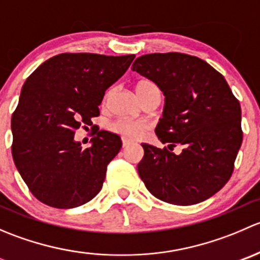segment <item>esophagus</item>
Returning <instances> with one entry per match:
<instances>
[{"instance_id": "obj_1", "label": "esophagus", "mask_w": 260, "mask_h": 260, "mask_svg": "<svg viewBox=\"0 0 260 260\" xmlns=\"http://www.w3.org/2000/svg\"><path fill=\"white\" fill-rule=\"evenodd\" d=\"M129 143H131L129 140H127V138H122V145H123V147H127L128 145H129Z\"/></svg>"}]
</instances>
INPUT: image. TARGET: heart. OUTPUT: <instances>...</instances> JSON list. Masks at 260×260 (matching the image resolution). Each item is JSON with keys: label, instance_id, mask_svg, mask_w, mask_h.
Segmentation results:
<instances>
[{"label": "heart", "instance_id": "1", "mask_svg": "<svg viewBox=\"0 0 260 260\" xmlns=\"http://www.w3.org/2000/svg\"><path fill=\"white\" fill-rule=\"evenodd\" d=\"M153 89H158L156 85H154L152 81L148 80H143L140 81L137 84V90L138 96H142L145 95L147 91L149 90H153ZM147 128V124L142 120H133V119H118L115 120L111 124V129L113 132L118 133V135L123 136V137H127V138H137L140 136H142V133L145 132Z\"/></svg>", "mask_w": 260, "mask_h": 260}]
</instances>
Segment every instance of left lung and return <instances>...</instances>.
I'll use <instances>...</instances> for the list:
<instances>
[{"label":"left lung","mask_w":260,"mask_h":260,"mask_svg":"<svg viewBox=\"0 0 260 260\" xmlns=\"http://www.w3.org/2000/svg\"><path fill=\"white\" fill-rule=\"evenodd\" d=\"M133 72L153 81L165 95L154 129L165 148L142 143L138 175L165 203L193 205L217 192L234 170L242 146V109L225 78L210 64L181 52L137 57ZM179 144L176 155L171 146Z\"/></svg>","instance_id":"8db88e82"}]
</instances>
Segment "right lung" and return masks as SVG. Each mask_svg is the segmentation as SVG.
<instances>
[{"label": "right lung", "mask_w": 260, "mask_h": 260, "mask_svg": "<svg viewBox=\"0 0 260 260\" xmlns=\"http://www.w3.org/2000/svg\"><path fill=\"white\" fill-rule=\"evenodd\" d=\"M135 55L59 54L27 78L12 114V157L38 200L73 209L101 191L107 166L122 147L120 137L96 131L90 147L74 140L81 123L99 115L107 89L119 79Z\"/></svg>", "instance_id": "obj_1"}]
</instances>
